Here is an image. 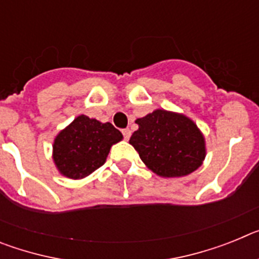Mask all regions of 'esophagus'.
Here are the masks:
<instances>
[{
    "label": "esophagus",
    "mask_w": 259,
    "mask_h": 259,
    "mask_svg": "<svg viewBox=\"0 0 259 259\" xmlns=\"http://www.w3.org/2000/svg\"><path fill=\"white\" fill-rule=\"evenodd\" d=\"M122 134H123V137H124V140H128V139L131 137V130L125 128V130H123L122 131Z\"/></svg>",
    "instance_id": "34e87169"
}]
</instances>
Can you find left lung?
<instances>
[{"label":"left lung","mask_w":259,"mask_h":259,"mask_svg":"<svg viewBox=\"0 0 259 259\" xmlns=\"http://www.w3.org/2000/svg\"><path fill=\"white\" fill-rule=\"evenodd\" d=\"M130 144L146 167L162 178L189 175L202 164L206 148L196 123L183 114L154 110L136 119Z\"/></svg>","instance_id":"8db88e82"}]
</instances>
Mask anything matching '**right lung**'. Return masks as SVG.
Segmentation results:
<instances>
[{"instance_id":"obj_1","label":"right lung","mask_w":259,"mask_h":259,"mask_svg":"<svg viewBox=\"0 0 259 259\" xmlns=\"http://www.w3.org/2000/svg\"><path fill=\"white\" fill-rule=\"evenodd\" d=\"M123 135L111 123L79 115L57 135L53 159L59 172L70 179H83L106 162L110 148Z\"/></svg>"}]
</instances>
